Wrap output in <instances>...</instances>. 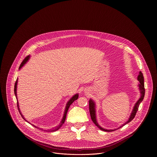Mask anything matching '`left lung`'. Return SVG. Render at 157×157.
Instances as JSON below:
<instances>
[{"label":"left lung","instance_id":"1","mask_svg":"<svg viewBox=\"0 0 157 157\" xmlns=\"http://www.w3.org/2000/svg\"><path fill=\"white\" fill-rule=\"evenodd\" d=\"M138 80L140 82V84L138 85L139 86V89L140 90V92H141V97L140 98V99L137 101V102L135 103V105L134 108L133 109V111L131 113V115L130 116V118H129V120L125 123L124 124H123L121 126H120L119 128H121L122 126H123L124 125L126 124L127 123H129L130 121H131L134 118L135 116L136 115V113L138 111V107L140 104L141 103V102L143 101L144 97V94H145V89H144V77H143V75L142 74L141 72H140V74L138 76ZM89 107H90V117L91 119L92 120V121L94 122V123L101 130L103 131H106V132H111V131H113L116 129L114 130H108V129H105L103 128L100 127L98 124L97 122V120H96V117H95V103L91 100L90 99L89 101Z\"/></svg>","mask_w":157,"mask_h":157}]
</instances>
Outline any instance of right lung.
Segmentation results:
<instances>
[{
  "mask_svg": "<svg viewBox=\"0 0 157 157\" xmlns=\"http://www.w3.org/2000/svg\"><path fill=\"white\" fill-rule=\"evenodd\" d=\"M29 56H27V57H26L25 58V59L23 60L22 62L21 63V65H20V67H19V69H21V67H22L24 65V64L25 63H26V62L28 60V59H29ZM17 80H16V83H15V85H14V94H15V95H16V98H17V93H16V88H17ZM78 94H75V95H74L70 100H69V101H68L67 103V106H66V108H65V112H64V115H63V118H62V121H61V123H60V124L58 126H57V127H56V128H52V129H49V130H45L44 131H46V132H54V131H57V130H58V129H59L60 128V127L63 125V124L65 123V120H66V117H67V111H68V109H69V106H71V105L75 101V100H76L77 98H78ZM17 108H18V110H19V113H20V114L21 115V116H22V117L25 120V121H26L25 118H24V117H23V116L22 115V114L21 113V111H20V109H19V103H18V101H17ZM33 126H34V127H36V128H37V129H40V130H42L41 129H40L39 128H37V127H36V126H34L33 125Z\"/></svg>",
  "mask_w": 157,
  "mask_h": 157,
  "instance_id": "right-lung-1",
  "label": "right lung"
}]
</instances>
